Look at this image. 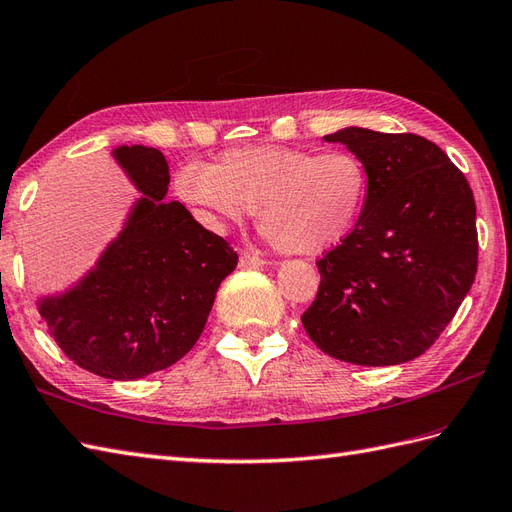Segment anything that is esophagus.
Returning <instances> with one entry per match:
<instances>
[{
  "label": "esophagus",
  "instance_id": "1",
  "mask_svg": "<svg viewBox=\"0 0 512 512\" xmlns=\"http://www.w3.org/2000/svg\"><path fill=\"white\" fill-rule=\"evenodd\" d=\"M268 264V259L261 255L259 251H242L240 253V266L242 268H253V266H264Z\"/></svg>",
  "mask_w": 512,
  "mask_h": 512
}]
</instances>
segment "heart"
<instances>
[{"mask_svg": "<svg viewBox=\"0 0 512 512\" xmlns=\"http://www.w3.org/2000/svg\"><path fill=\"white\" fill-rule=\"evenodd\" d=\"M179 199L207 222H238L257 212V229L281 253L320 255L355 229L370 175L352 151L242 147L212 168L186 166Z\"/></svg>", "mask_w": 512, "mask_h": 512, "instance_id": "b5f03b06", "label": "heart"}]
</instances>
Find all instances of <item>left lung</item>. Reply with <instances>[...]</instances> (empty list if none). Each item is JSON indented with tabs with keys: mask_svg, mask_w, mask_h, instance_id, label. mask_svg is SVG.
Instances as JSON below:
<instances>
[{
	"mask_svg": "<svg viewBox=\"0 0 512 512\" xmlns=\"http://www.w3.org/2000/svg\"><path fill=\"white\" fill-rule=\"evenodd\" d=\"M324 140L361 157L370 188L355 229L318 261V294L300 320L339 361H411L435 344L474 283V192L417 134L346 127Z\"/></svg>",
	"mask_w": 512,
	"mask_h": 512,
	"instance_id": "1",
	"label": "left lung"
}]
</instances>
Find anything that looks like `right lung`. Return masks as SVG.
I'll return each instance as SVG.
<instances>
[{"label": "right lung", "mask_w": 512, "mask_h": 512, "mask_svg": "<svg viewBox=\"0 0 512 512\" xmlns=\"http://www.w3.org/2000/svg\"><path fill=\"white\" fill-rule=\"evenodd\" d=\"M114 160L142 192L97 266L38 311L73 363L112 381H136L188 355L201 337L218 285L238 266L227 240L179 201H164V155L134 144Z\"/></svg>", "instance_id": "right-lung-1"}]
</instances>
